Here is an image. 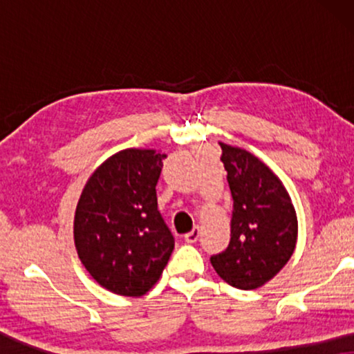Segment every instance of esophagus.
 <instances>
[{
	"instance_id": "34e87169",
	"label": "esophagus",
	"mask_w": 354,
	"mask_h": 354,
	"mask_svg": "<svg viewBox=\"0 0 354 354\" xmlns=\"http://www.w3.org/2000/svg\"><path fill=\"white\" fill-rule=\"evenodd\" d=\"M200 234H201L200 227H193V230L188 232V234H185L183 239H185L187 243H195V241H198V239H200Z\"/></svg>"
}]
</instances>
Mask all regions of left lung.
<instances>
[{
    "label": "left lung",
    "instance_id": "left-lung-1",
    "mask_svg": "<svg viewBox=\"0 0 354 354\" xmlns=\"http://www.w3.org/2000/svg\"><path fill=\"white\" fill-rule=\"evenodd\" d=\"M234 212L230 243L211 264L235 288L254 290L269 282L292 258L297 214L277 176L245 149L219 143Z\"/></svg>",
    "mask_w": 354,
    "mask_h": 354
}]
</instances>
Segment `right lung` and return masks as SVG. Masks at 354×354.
Here are the masks:
<instances>
[{"label":"right lung","instance_id":"obj_1","mask_svg":"<svg viewBox=\"0 0 354 354\" xmlns=\"http://www.w3.org/2000/svg\"><path fill=\"white\" fill-rule=\"evenodd\" d=\"M166 154L124 149L88 178L77 205L74 239L91 277L109 292L142 297L158 282L176 239L158 209Z\"/></svg>","mask_w":354,"mask_h":354}]
</instances>
